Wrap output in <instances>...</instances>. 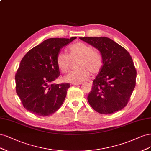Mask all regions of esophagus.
<instances>
[{
    "instance_id": "esophagus-1",
    "label": "esophagus",
    "mask_w": 151,
    "mask_h": 151,
    "mask_svg": "<svg viewBox=\"0 0 151 151\" xmlns=\"http://www.w3.org/2000/svg\"><path fill=\"white\" fill-rule=\"evenodd\" d=\"M72 85L74 86H77V85H80L81 83H72Z\"/></svg>"
}]
</instances>
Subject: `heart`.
Returning <instances> with one entry per match:
<instances>
[{"label": "heart", "instance_id": "heart-1", "mask_svg": "<svg viewBox=\"0 0 151 151\" xmlns=\"http://www.w3.org/2000/svg\"><path fill=\"white\" fill-rule=\"evenodd\" d=\"M68 55L59 52L56 56V64L61 71L68 72L70 67V59L78 58L76 66L78 68L70 72L65 76L66 82L80 83L89 78L90 72L93 74L99 73L103 66V57L97 50L83 42L73 44L68 48Z\"/></svg>", "mask_w": 151, "mask_h": 151}]
</instances>
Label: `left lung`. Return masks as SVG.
Masks as SVG:
<instances>
[{"instance_id": "1", "label": "left lung", "mask_w": 151, "mask_h": 151, "mask_svg": "<svg viewBox=\"0 0 151 151\" xmlns=\"http://www.w3.org/2000/svg\"><path fill=\"white\" fill-rule=\"evenodd\" d=\"M80 40L98 50L103 57V66L93 81L88 96L96 111L110 114L124 109L135 86L136 72L129 52L106 37H84Z\"/></svg>"}]
</instances>
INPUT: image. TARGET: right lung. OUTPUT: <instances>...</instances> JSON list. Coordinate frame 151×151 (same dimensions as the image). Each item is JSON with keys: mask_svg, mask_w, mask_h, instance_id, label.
<instances>
[{"mask_svg": "<svg viewBox=\"0 0 151 151\" xmlns=\"http://www.w3.org/2000/svg\"><path fill=\"white\" fill-rule=\"evenodd\" d=\"M76 38L47 39L23 57L15 76L16 93L31 113L48 116L63 104L70 85L53 83L60 75L56 56L63 47Z\"/></svg>", "mask_w": 151, "mask_h": 151, "instance_id": "1", "label": "right lung"}]
</instances>
